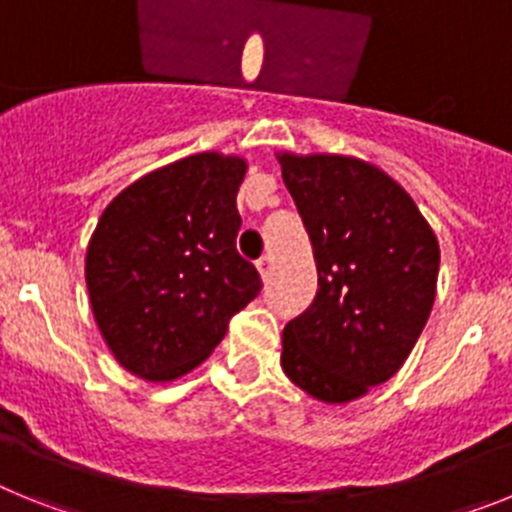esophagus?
<instances>
[{
  "mask_svg": "<svg viewBox=\"0 0 512 512\" xmlns=\"http://www.w3.org/2000/svg\"><path fill=\"white\" fill-rule=\"evenodd\" d=\"M256 269H259L261 279H269V274H271V256H261V259L256 261Z\"/></svg>",
  "mask_w": 512,
  "mask_h": 512,
  "instance_id": "34e87169",
  "label": "esophagus"
}]
</instances>
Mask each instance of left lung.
<instances>
[{
  "mask_svg": "<svg viewBox=\"0 0 512 512\" xmlns=\"http://www.w3.org/2000/svg\"><path fill=\"white\" fill-rule=\"evenodd\" d=\"M312 243L318 295L282 333V369L341 405L395 377L431 315L438 238L390 174L354 156L277 153Z\"/></svg>",
  "mask_w": 512,
  "mask_h": 512,
  "instance_id": "8db88e82",
  "label": "left lung"
}]
</instances>
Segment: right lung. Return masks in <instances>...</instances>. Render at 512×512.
<instances>
[{
  "mask_svg": "<svg viewBox=\"0 0 512 512\" xmlns=\"http://www.w3.org/2000/svg\"><path fill=\"white\" fill-rule=\"evenodd\" d=\"M246 158L194 153L122 189L87 248V289L104 343L130 374L174 382L223 341L261 292L235 251Z\"/></svg>",
  "mask_w": 512,
  "mask_h": 512,
  "instance_id": "right-lung-1",
  "label": "right lung"
}]
</instances>
